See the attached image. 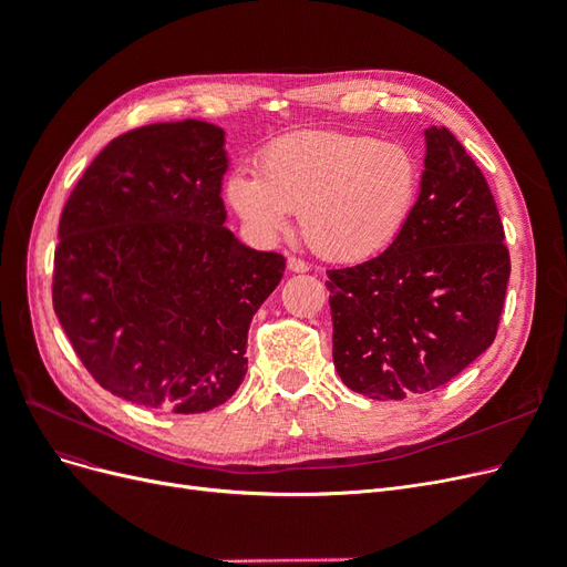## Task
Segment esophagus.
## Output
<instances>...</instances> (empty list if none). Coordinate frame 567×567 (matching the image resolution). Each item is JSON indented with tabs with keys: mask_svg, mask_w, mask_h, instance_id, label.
Segmentation results:
<instances>
[{
	"mask_svg": "<svg viewBox=\"0 0 567 567\" xmlns=\"http://www.w3.org/2000/svg\"><path fill=\"white\" fill-rule=\"evenodd\" d=\"M307 269V262L305 260H300V257H288V271H293V274H305Z\"/></svg>",
	"mask_w": 567,
	"mask_h": 567,
	"instance_id": "34e87169",
	"label": "esophagus"
}]
</instances>
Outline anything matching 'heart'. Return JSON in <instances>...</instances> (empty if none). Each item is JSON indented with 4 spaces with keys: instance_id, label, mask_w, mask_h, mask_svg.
<instances>
[{
    "instance_id": "heart-1",
    "label": "heart",
    "mask_w": 567,
    "mask_h": 567,
    "mask_svg": "<svg viewBox=\"0 0 567 567\" xmlns=\"http://www.w3.org/2000/svg\"><path fill=\"white\" fill-rule=\"evenodd\" d=\"M421 192L406 146L364 134L307 132L274 142L262 173L238 167L227 200L260 238H277L300 213L310 248L331 262H362L400 236Z\"/></svg>"
}]
</instances>
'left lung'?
I'll return each mask as SVG.
<instances>
[{"mask_svg":"<svg viewBox=\"0 0 567 567\" xmlns=\"http://www.w3.org/2000/svg\"><path fill=\"white\" fill-rule=\"evenodd\" d=\"M421 192L373 260L329 271L333 364L371 400L431 392L496 336L511 274L494 196L456 136L423 130Z\"/></svg>","mask_w":567,"mask_h":567,"instance_id":"left-lung-1","label":"left lung"}]
</instances>
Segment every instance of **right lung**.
<instances>
[{
	"label": "right lung",
	"mask_w": 567,
	"mask_h": 567,
	"mask_svg": "<svg viewBox=\"0 0 567 567\" xmlns=\"http://www.w3.org/2000/svg\"><path fill=\"white\" fill-rule=\"evenodd\" d=\"M227 132L153 123L113 140L68 198L54 312L94 381L125 402L200 414L248 371V329L286 260L225 227Z\"/></svg>",
	"instance_id": "add662e5"
}]
</instances>
